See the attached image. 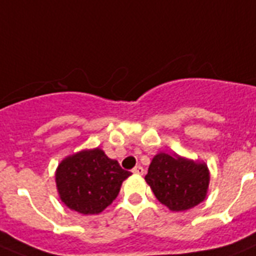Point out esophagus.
I'll list each match as a JSON object with an SVG mask.
<instances>
[{
    "instance_id": "obj_1",
    "label": "esophagus",
    "mask_w": 256,
    "mask_h": 256,
    "mask_svg": "<svg viewBox=\"0 0 256 256\" xmlns=\"http://www.w3.org/2000/svg\"><path fill=\"white\" fill-rule=\"evenodd\" d=\"M132 172H134L135 175H143V174H144V170H143L142 166H136V167L132 168Z\"/></svg>"
}]
</instances>
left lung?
<instances>
[{"instance_id": "1", "label": "left lung", "mask_w": 256, "mask_h": 256, "mask_svg": "<svg viewBox=\"0 0 256 256\" xmlns=\"http://www.w3.org/2000/svg\"><path fill=\"white\" fill-rule=\"evenodd\" d=\"M156 198L171 210L196 206L206 196L209 171L205 164L194 163L170 154H158L146 175Z\"/></svg>"}]
</instances>
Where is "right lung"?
Returning <instances> with one entry per match:
<instances>
[{"label": "right lung", "mask_w": 256, "mask_h": 256, "mask_svg": "<svg viewBox=\"0 0 256 256\" xmlns=\"http://www.w3.org/2000/svg\"><path fill=\"white\" fill-rule=\"evenodd\" d=\"M130 175L102 150L94 148L64 159L56 171V186L70 209L97 214L116 200L122 182Z\"/></svg>", "instance_id": "obj_1"}]
</instances>
